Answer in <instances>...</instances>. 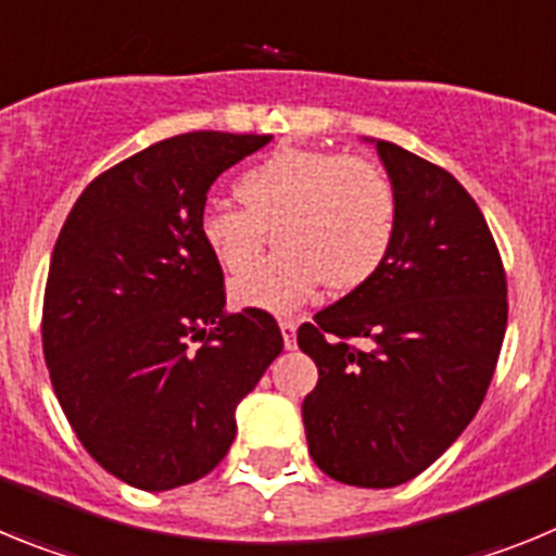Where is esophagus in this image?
Here are the masks:
<instances>
[{
  "label": "esophagus",
  "instance_id": "34e87169",
  "mask_svg": "<svg viewBox=\"0 0 556 556\" xmlns=\"http://www.w3.org/2000/svg\"><path fill=\"white\" fill-rule=\"evenodd\" d=\"M278 326H281L283 348H287V351H292V348H294V333H298V323H294V320H281V323H278Z\"/></svg>",
  "mask_w": 556,
  "mask_h": 556
}]
</instances>
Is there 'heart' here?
Segmentation results:
<instances>
[{
    "label": "heart",
    "mask_w": 556,
    "mask_h": 556,
    "mask_svg": "<svg viewBox=\"0 0 556 556\" xmlns=\"http://www.w3.org/2000/svg\"><path fill=\"white\" fill-rule=\"evenodd\" d=\"M236 198L244 208L208 203L200 211L198 233L211 258L225 273H242L273 228L281 250L230 283L236 306L292 312L323 281L331 292H353L395 242V189L370 161L283 147L236 180Z\"/></svg>",
    "instance_id": "1"
}]
</instances>
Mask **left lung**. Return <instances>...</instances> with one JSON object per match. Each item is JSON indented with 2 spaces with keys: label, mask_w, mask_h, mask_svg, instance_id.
Segmentation results:
<instances>
[{
  "label": "left lung",
  "mask_w": 556,
  "mask_h": 556,
  "mask_svg": "<svg viewBox=\"0 0 556 556\" xmlns=\"http://www.w3.org/2000/svg\"><path fill=\"white\" fill-rule=\"evenodd\" d=\"M365 141L395 189V242L365 287L298 328V345L320 372L303 401L308 454L342 484L381 490L424 473L479 412L507 331V278L451 172Z\"/></svg>",
  "instance_id": "1"
}]
</instances>
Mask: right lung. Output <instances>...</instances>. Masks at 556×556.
I'll return each instance as SVG.
<instances>
[{
    "label": "right lung",
    "mask_w": 556,
    "mask_h": 556,
    "mask_svg": "<svg viewBox=\"0 0 556 556\" xmlns=\"http://www.w3.org/2000/svg\"><path fill=\"white\" fill-rule=\"evenodd\" d=\"M273 136L198 130L136 152L68 211L43 292V358L108 473L161 493L228 454L236 406L283 351L262 308H225L198 233L211 184ZM200 341V346H191Z\"/></svg>",
    "instance_id": "right-lung-1"
}]
</instances>
